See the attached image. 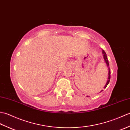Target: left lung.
<instances>
[{
	"mask_svg": "<svg viewBox=\"0 0 130 130\" xmlns=\"http://www.w3.org/2000/svg\"><path fill=\"white\" fill-rule=\"evenodd\" d=\"M102 54H103V59L105 62L106 63V65H107V67L108 68V79H107V81L106 85H104V88H106L107 87V86L108 85V84H109V81H110V78H111V71H110V68H109V63H108V60L107 59V55L106 53L105 52V51L103 50H102ZM103 90H102L100 92H102Z\"/></svg>",
	"mask_w": 130,
	"mask_h": 130,
	"instance_id": "1",
	"label": "left lung"
}]
</instances>
